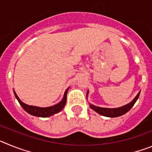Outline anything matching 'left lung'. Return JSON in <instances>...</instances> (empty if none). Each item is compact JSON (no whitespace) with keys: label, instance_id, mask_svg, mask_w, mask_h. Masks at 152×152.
I'll list each match as a JSON object with an SVG mask.
<instances>
[{"label":"left lung","instance_id":"obj_1","mask_svg":"<svg viewBox=\"0 0 152 152\" xmlns=\"http://www.w3.org/2000/svg\"><path fill=\"white\" fill-rule=\"evenodd\" d=\"M139 94H140V92L137 94V96L134 98L132 101L130 102L128 104H126V105L123 106V107H119V108H103V107H96V106L91 104V103H89V105L92 110L96 111L97 113L100 114L102 116H107V117H117V116H120L123 115V114L126 113L132 107H133L135 103L138 100V98H139ZM87 95H88V94H87Z\"/></svg>","mask_w":152,"mask_h":152}]
</instances>
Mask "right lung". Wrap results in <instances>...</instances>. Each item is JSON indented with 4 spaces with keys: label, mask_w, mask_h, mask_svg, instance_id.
I'll return each mask as SVG.
<instances>
[{
    "label": "right lung",
    "mask_w": 152,
    "mask_h": 152,
    "mask_svg": "<svg viewBox=\"0 0 152 152\" xmlns=\"http://www.w3.org/2000/svg\"><path fill=\"white\" fill-rule=\"evenodd\" d=\"M68 88L65 91L64 94V97L61 100V101L60 103H58L56 105L52 106V107H33V106H29L26 103H23L20 99H19L18 96L17 95V94L15 93V91H13L14 92V95H15L16 98L17 99L18 102L20 103L21 107L24 109V110L26 111L28 113L31 114V115H33L35 116H39V117H49V116H52L53 114L57 113L60 112V111L64 108L65 103H66V100H67V93H68Z\"/></svg>",
    "instance_id": "obj_1"
}]
</instances>
